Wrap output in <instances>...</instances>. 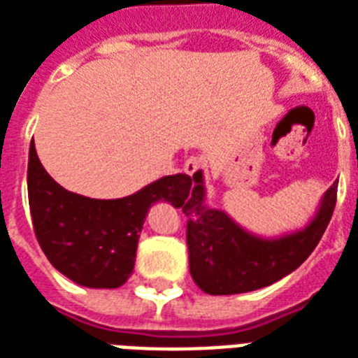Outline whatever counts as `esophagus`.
<instances>
[{
	"instance_id": "obj_1",
	"label": "esophagus",
	"mask_w": 358,
	"mask_h": 358,
	"mask_svg": "<svg viewBox=\"0 0 358 358\" xmlns=\"http://www.w3.org/2000/svg\"><path fill=\"white\" fill-rule=\"evenodd\" d=\"M201 168H203V162H201L200 157H190L185 160V164H182L185 173H189V176H194V173H198Z\"/></svg>"
}]
</instances>
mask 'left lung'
I'll return each mask as SVG.
<instances>
[{"label":"left lung","mask_w":358,"mask_h":358,"mask_svg":"<svg viewBox=\"0 0 358 358\" xmlns=\"http://www.w3.org/2000/svg\"><path fill=\"white\" fill-rule=\"evenodd\" d=\"M185 203L190 275L208 294H240L268 287L294 271L310 257L327 230L336 208L338 181L324 192L319 213L302 232L279 240H262L245 232L224 211L203 206V177Z\"/></svg>","instance_id":"8db88e82"}]
</instances>
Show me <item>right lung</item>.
<instances>
[{
	"label": "right lung",
	"mask_w": 358,
	"mask_h": 358,
	"mask_svg": "<svg viewBox=\"0 0 358 358\" xmlns=\"http://www.w3.org/2000/svg\"><path fill=\"white\" fill-rule=\"evenodd\" d=\"M192 190L187 173L166 176L118 200L69 192L48 176L29 145L28 200L34 232L48 262L75 283L117 289L131 275L139 232L152 203L181 206Z\"/></svg>",
	"instance_id": "right-lung-1"
}]
</instances>
